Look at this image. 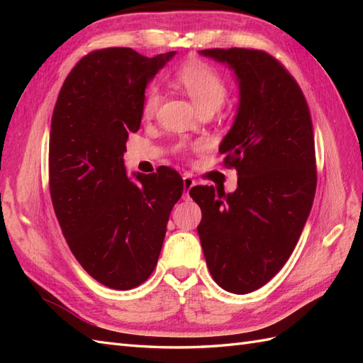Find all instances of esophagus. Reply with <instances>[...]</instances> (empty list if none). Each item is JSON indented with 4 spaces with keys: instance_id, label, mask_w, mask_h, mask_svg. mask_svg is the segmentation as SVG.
<instances>
[{
    "instance_id": "34e87169",
    "label": "esophagus",
    "mask_w": 363,
    "mask_h": 363,
    "mask_svg": "<svg viewBox=\"0 0 363 363\" xmlns=\"http://www.w3.org/2000/svg\"><path fill=\"white\" fill-rule=\"evenodd\" d=\"M182 182H184V195L189 196V191L191 190V187H195L196 181H195L194 177H191L190 174H184V177H182Z\"/></svg>"
}]
</instances>
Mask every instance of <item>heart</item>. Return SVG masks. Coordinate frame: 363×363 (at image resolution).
<instances>
[{
    "mask_svg": "<svg viewBox=\"0 0 363 363\" xmlns=\"http://www.w3.org/2000/svg\"><path fill=\"white\" fill-rule=\"evenodd\" d=\"M174 82L187 91L191 101L196 104L199 112L217 111L223 104L228 94L226 84L218 72L201 60H190L181 65L174 73ZM162 95L157 87H150L146 90L142 113L143 117H152L160 106Z\"/></svg>",
    "mask_w": 363,
    "mask_h": 363,
    "instance_id": "1",
    "label": "heart"
}]
</instances>
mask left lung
Masks as SVG:
<instances>
[{
  "instance_id": "left-lung-1",
  "label": "left lung",
  "mask_w": 363,
  "mask_h": 363,
  "mask_svg": "<svg viewBox=\"0 0 363 363\" xmlns=\"http://www.w3.org/2000/svg\"><path fill=\"white\" fill-rule=\"evenodd\" d=\"M234 72L238 104L220 143L237 169L233 194L190 190L207 268L221 289L245 295L265 285L295 250L312 209L317 169L311 112L296 81L257 50H203Z\"/></svg>"
}]
</instances>
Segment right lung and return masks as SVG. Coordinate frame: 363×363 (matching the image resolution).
<instances>
[{
  "label": "right lung",
  "instance_id": "add662e5",
  "mask_svg": "<svg viewBox=\"0 0 363 363\" xmlns=\"http://www.w3.org/2000/svg\"><path fill=\"white\" fill-rule=\"evenodd\" d=\"M174 56L145 57L130 48L90 52L67 76L54 106V212L73 256L109 289L129 290L148 279L184 190L174 169L128 176L123 159L128 135L140 129L146 86Z\"/></svg>",
  "mask_w": 363,
  "mask_h": 363
}]
</instances>
